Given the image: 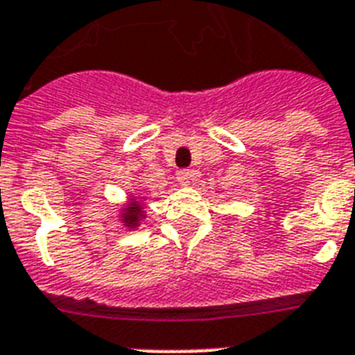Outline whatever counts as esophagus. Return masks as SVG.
<instances>
[{
  "mask_svg": "<svg viewBox=\"0 0 355 355\" xmlns=\"http://www.w3.org/2000/svg\"><path fill=\"white\" fill-rule=\"evenodd\" d=\"M193 175H195V173L189 171V169H180V171L177 173L178 184H180V186H189L193 180Z\"/></svg>",
  "mask_w": 355,
  "mask_h": 355,
  "instance_id": "34e87169",
  "label": "esophagus"
}]
</instances>
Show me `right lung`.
<instances>
[{
  "mask_svg": "<svg viewBox=\"0 0 355 355\" xmlns=\"http://www.w3.org/2000/svg\"><path fill=\"white\" fill-rule=\"evenodd\" d=\"M120 223L123 227L128 230H137L140 227V224L146 220V202H144V197H129V200L125 204H122L120 207Z\"/></svg>",
  "mask_w": 355,
  "mask_h": 355,
  "instance_id": "right-lung-1",
  "label": "right lung"
}]
</instances>
